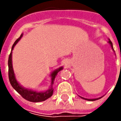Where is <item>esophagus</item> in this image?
<instances>
[{
  "instance_id": "esophagus-1",
  "label": "esophagus",
  "mask_w": 121,
  "mask_h": 121,
  "mask_svg": "<svg viewBox=\"0 0 121 121\" xmlns=\"http://www.w3.org/2000/svg\"><path fill=\"white\" fill-rule=\"evenodd\" d=\"M64 65H65V67H67V63H66V62H65V63H64Z\"/></svg>"
}]
</instances>
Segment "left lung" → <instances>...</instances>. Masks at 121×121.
Masks as SVG:
<instances>
[{"label": "left lung", "instance_id": "left-lung-1", "mask_svg": "<svg viewBox=\"0 0 121 121\" xmlns=\"http://www.w3.org/2000/svg\"><path fill=\"white\" fill-rule=\"evenodd\" d=\"M108 43H109L110 45L111 46V48H112V49L113 50V51H114V48H113V46H112V42L110 41V39H109V41H108ZM79 97H80V98H81L82 99L87 100V101H95V100H98V99H100V98H101L102 96V97H100V98H94V99H88V98H83V97H81V96H79Z\"/></svg>", "mask_w": 121, "mask_h": 121}]
</instances>
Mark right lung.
I'll use <instances>...</instances> for the list:
<instances>
[{
	"instance_id": "add662e5",
	"label": "right lung",
	"mask_w": 121,
	"mask_h": 121,
	"mask_svg": "<svg viewBox=\"0 0 121 121\" xmlns=\"http://www.w3.org/2000/svg\"><path fill=\"white\" fill-rule=\"evenodd\" d=\"M23 36V34H21L20 37L15 42L14 44L13 45L11 49V54L9 56V60H8V66H9V79L10 83L11 84L12 87L20 94V95L26 100H28L30 102H42L44 100H47L48 98H50L53 94V88L52 85L54 84V81L55 79V77L56 76L57 73L59 71H60L63 69V67H60L57 69H55L50 74L51 77V86L48 90L45 91H36L34 90H31L30 89H27L21 86L18 81H17L16 77L14 73L13 68V64H12V50H13L15 46L17 44V42L21 40V38Z\"/></svg>"
}]
</instances>
